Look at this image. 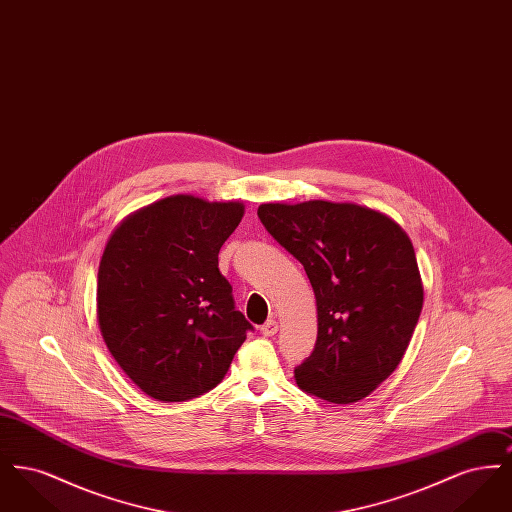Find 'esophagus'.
I'll return each instance as SVG.
<instances>
[{
	"label": "esophagus",
	"instance_id": "esophagus-1",
	"mask_svg": "<svg viewBox=\"0 0 512 512\" xmlns=\"http://www.w3.org/2000/svg\"><path fill=\"white\" fill-rule=\"evenodd\" d=\"M278 332V322L274 318L267 320L263 326H261V334L263 336H274Z\"/></svg>",
	"mask_w": 512,
	"mask_h": 512
}]
</instances>
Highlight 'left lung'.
<instances>
[{
  "label": "left lung",
  "instance_id": "left-lung-1",
  "mask_svg": "<svg viewBox=\"0 0 512 512\" xmlns=\"http://www.w3.org/2000/svg\"><path fill=\"white\" fill-rule=\"evenodd\" d=\"M257 215L317 297V343L295 366L297 386L338 405L363 399L401 363L422 311L409 236L355 203H265Z\"/></svg>",
  "mask_w": 512,
  "mask_h": 512
}]
</instances>
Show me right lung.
Instances as JSON below:
<instances>
[{
  "instance_id": "add662e5",
  "label": "right lung",
  "mask_w": 512,
  "mask_h": 512,
  "mask_svg": "<svg viewBox=\"0 0 512 512\" xmlns=\"http://www.w3.org/2000/svg\"><path fill=\"white\" fill-rule=\"evenodd\" d=\"M242 217L238 201L172 195L128 217L105 245L99 330L126 376L157 401L213 390L253 330L219 270L220 247Z\"/></svg>"
}]
</instances>
